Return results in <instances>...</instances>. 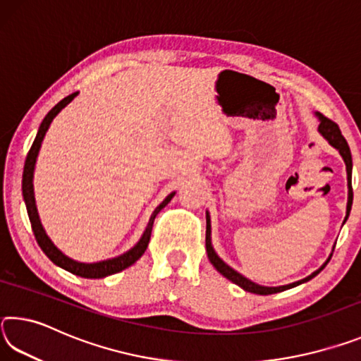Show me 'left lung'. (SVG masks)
Segmentation results:
<instances>
[{
    "instance_id": "left-lung-1",
    "label": "left lung",
    "mask_w": 361,
    "mask_h": 361,
    "mask_svg": "<svg viewBox=\"0 0 361 361\" xmlns=\"http://www.w3.org/2000/svg\"><path fill=\"white\" fill-rule=\"evenodd\" d=\"M317 116H319L320 119V126H319V132L322 133L323 137H325L329 145L334 146L336 149L339 151V154L342 156V159H344L345 162V167H347V173H349V200H347V213H345V219L349 218V213H350V209H352V200H353V189H352V185H350V176H352V154H350V148L349 145H347L345 138L342 137L341 133V129L339 126L336 124V122H333L331 119H328L326 116H323L320 113H317ZM344 219V221H345ZM205 247H207V255H209V259L213 266H215L216 271L221 274V276H224L226 279H229L232 283L239 285L240 288H243L248 293H255V295H272V293H279V291H283V290H288V288H293V286H298L301 285L304 282H307V280L314 279L317 274H319L323 267L326 266V262L331 259L328 258V261L323 264L319 271H315L314 274H310L309 277H305L302 280H298V282L295 283H290V285H283V286H261L258 283L252 282V280H248L247 277L240 276L239 272L234 271V269L229 267L226 262L219 258V256L215 253V250H213L212 247V239H210V216L209 213H207V232H205Z\"/></svg>"
}]
</instances>
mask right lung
Masks as SVG:
<instances>
[{"mask_svg":"<svg viewBox=\"0 0 361 361\" xmlns=\"http://www.w3.org/2000/svg\"><path fill=\"white\" fill-rule=\"evenodd\" d=\"M78 95V92L71 94L68 97H65L62 102H59L56 106H54L51 111L47 113V116L44 119H42L41 126H39V130H38V135H36L35 142L32 145V148H30L27 159H25V167H23V178H22V192H23V199H25V204H27V212H28V218H30V223H32V229H33V234H35V239L38 242V245L41 247L42 252L46 253V256L49 259H51L54 264L60 266L65 271H68L71 274H75V276L79 277H84V279H102V277H106V276H111V274L116 272H121L127 269L129 266H132L133 262H135L138 258H142V255L146 252V248H148V243L151 239V231H152V224H154V218L159 212H161L164 207H166L172 197L175 195V192L169 194L166 200L157 207V209L152 212V215L149 218V223H148V228H146L145 234L140 242L137 243L135 247L129 252L118 256V258H113V259H106V261H100V262H92V264H85V262H78V261H73L68 256H65L62 252L57 247H54V243L51 242V239L46 235L44 229H42L41 221H39V216H38V210H36V204H35V194H33V170H35V162H36V157H38V152L41 148V143H42V138H44L46 132L49 129V126H51L52 119L56 118V116L62 111V109L68 105V103L75 99Z\"/></svg>","mask_w":361,"mask_h":361,"instance_id":"1","label":"right lung"}]
</instances>
